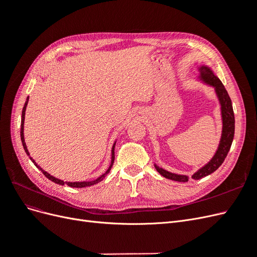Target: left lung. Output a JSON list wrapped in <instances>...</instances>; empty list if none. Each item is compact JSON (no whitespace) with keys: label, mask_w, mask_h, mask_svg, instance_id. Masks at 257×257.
<instances>
[{"label":"left lung","mask_w":257,"mask_h":257,"mask_svg":"<svg viewBox=\"0 0 257 257\" xmlns=\"http://www.w3.org/2000/svg\"><path fill=\"white\" fill-rule=\"evenodd\" d=\"M199 72H200V78L204 81H206L207 83H209L210 85H213L215 88L216 94L219 96L221 110H222L223 131H222L221 142H220L219 148H217V150L214 154V157L207 165H205L203 168H200L198 172H196L192 176V178L195 179V180H199V179L212 174L223 164L225 158L227 157V153L230 149V146L232 144V139H234V134H235V114H234V110H232L231 99L228 95L226 89L224 88L221 80L212 73L211 69L208 68L207 66H200ZM154 166L163 177L170 179V180H175L179 182H186L189 180L188 176L172 174L157 165Z\"/></svg>","instance_id":"obj_1"}]
</instances>
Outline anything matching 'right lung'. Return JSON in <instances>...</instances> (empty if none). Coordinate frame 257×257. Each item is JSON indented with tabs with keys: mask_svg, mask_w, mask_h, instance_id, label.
<instances>
[{
	"mask_svg": "<svg viewBox=\"0 0 257 257\" xmlns=\"http://www.w3.org/2000/svg\"><path fill=\"white\" fill-rule=\"evenodd\" d=\"M28 100H29V97L27 98V100H26V104H25V106H23V109H22V115H21V130H20V137H21V142H22V146H23V149H25V151L27 152V154L28 155H30L29 154V151H28V149H27V146H26V143H25V137H23V123H25V113H26V108H27V105H28ZM31 159V161H32L34 164H35V166L38 168V169H41L42 172H43V174L45 175V177H47L49 180H51L52 182H54V183H58V184H61V185H64V183L65 184H67L68 186H71V188H85V186H91V185H93V184H96L97 182H99V181H102L103 180V178L110 172V169H111V167H112V165H113V162H114V145H113V147H112V150H111V164H110V166H109V168L107 169V172L103 175V176H100L99 178H97L96 180H94V181H89V182H64V181H62V180H59V179H57V178H54V177H52L51 175H49L47 172H44V170L38 166L36 163L34 162V160L32 159V158H30Z\"/></svg>",
	"mask_w": 257,
	"mask_h": 257,
	"instance_id": "right-lung-1",
	"label": "right lung"
}]
</instances>
